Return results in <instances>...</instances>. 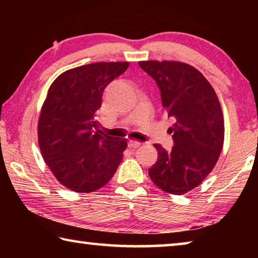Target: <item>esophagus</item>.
<instances>
[{
	"label": "esophagus",
	"instance_id": "1",
	"mask_svg": "<svg viewBox=\"0 0 258 258\" xmlns=\"http://www.w3.org/2000/svg\"><path fill=\"white\" fill-rule=\"evenodd\" d=\"M141 145L142 143L140 141H137V140H130L128 141V147L133 148V149H135V148H139Z\"/></svg>",
	"mask_w": 258,
	"mask_h": 258
}]
</instances>
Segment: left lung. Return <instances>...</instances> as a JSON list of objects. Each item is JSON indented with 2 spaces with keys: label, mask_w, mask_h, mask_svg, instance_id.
Masks as SVG:
<instances>
[{
  "label": "left lung",
  "mask_w": 258,
  "mask_h": 258,
  "mask_svg": "<svg viewBox=\"0 0 258 258\" xmlns=\"http://www.w3.org/2000/svg\"><path fill=\"white\" fill-rule=\"evenodd\" d=\"M154 78L163 108L174 124V146L166 151L156 143L158 159L149 168L155 184L172 195H183L202 183L223 148L224 119L215 91L204 75L178 61H141Z\"/></svg>",
  "instance_id": "1"
}]
</instances>
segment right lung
Here are the masks:
<instances>
[{
  "instance_id": "add662e5",
  "label": "right lung",
  "mask_w": 258,
  "mask_h": 258,
  "mask_svg": "<svg viewBox=\"0 0 258 258\" xmlns=\"http://www.w3.org/2000/svg\"><path fill=\"white\" fill-rule=\"evenodd\" d=\"M128 64H84L62 73L50 86L38 119V145L51 172L68 189H100L123 159L127 140L103 137L94 117L104 89Z\"/></svg>"
}]
</instances>
